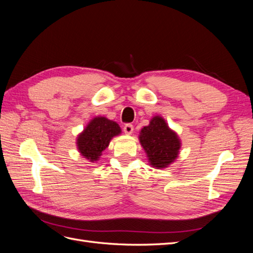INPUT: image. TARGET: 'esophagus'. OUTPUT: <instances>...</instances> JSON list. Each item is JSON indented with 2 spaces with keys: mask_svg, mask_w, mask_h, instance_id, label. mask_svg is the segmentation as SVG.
<instances>
[{
  "mask_svg": "<svg viewBox=\"0 0 253 253\" xmlns=\"http://www.w3.org/2000/svg\"><path fill=\"white\" fill-rule=\"evenodd\" d=\"M124 131H125V133H126V135H131V134L133 133V131H134V126H133L132 125L127 124V125H126V126H124Z\"/></svg>",
  "mask_w": 253,
  "mask_h": 253,
  "instance_id": "34e87169",
  "label": "esophagus"
}]
</instances>
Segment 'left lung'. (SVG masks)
<instances>
[{
  "instance_id": "8db88e82",
  "label": "left lung",
  "mask_w": 253,
  "mask_h": 253,
  "mask_svg": "<svg viewBox=\"0 0 253 253\" xmlns=\"http://www.w3.org/2000/svg\"><path fill=\"white\" fill-rule=\"evenodd\" d=\"M138 138L152 168L166 169L178 158L181 140L160 115L153 116L149 126L140 129Z\"/></svg>"
}]
</instances>
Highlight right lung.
Returning <instances> with one entry per match:
<instances>
[{
    "label": "right lung",
    "mask_w": 253,
    "mask_h": 253,
    "mask_svg": "<svg viewBox=\"0 0 253 253\" xmlns=\"http://www.w3.org/2000/svg\"><path fill=\"white\" fill-rule=\"evenodd\" d=\"M120 134L121 127L116 121L104 116H96L78 134L76 145L81 156L89 163H95L100 159L102 152L109 147L114 137Z\"/></svg>",
    "instance_id": "right-lung-1"
}]
</instances>
